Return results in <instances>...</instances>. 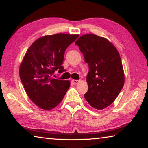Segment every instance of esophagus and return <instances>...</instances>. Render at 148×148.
<instances>
[{
    "instance_id": "esophagus-1",
    "label": "esophagus",
    "mask_w": 148,
    "mask_h": 148,
    "mask_svg": "<svg viewBox=\"0 0 148 148\" xmlns=\"http://www.w3.org/2000/svg\"><path fill=\"white\" fill-rule=\"evenodd\" d=\"M72 82H73V83L74 84H78L79 82H80L79 80H76V79H72Z\"/></svg>"
}]
</instances>
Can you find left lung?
<instances>
[{
    "instance_id": "1",
    "label": "left lung",
    "mask_w": 148,
    "mask_h": 148,
    "mask_svg": "<svg viewBox=\"0 0 148 148\" xmlns=\"http://www.w3.org/2000/svg\"><path fill=\"white\" fill-rule=\"evenodd\" d=\"M75 44L88 63V91L84 97L91 106L103 110L114 102L125 82L119 53L108 40L96 34L82 35Z\"/></svg>"
}]
</instances>
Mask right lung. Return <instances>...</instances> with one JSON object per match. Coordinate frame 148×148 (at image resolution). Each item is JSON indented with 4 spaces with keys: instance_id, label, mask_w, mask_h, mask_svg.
I'll list each match as a JSON object with an SVG mask.
<instances>
[{
    "instance_id": "add662e5",
    "label": "right lung",
    "mask_w": 148,
    "mask_h": 148,
    "mask_svg": "<svg viewBox=\"0 0 148 148\" xmlns=\"http://www.w3.org/2000/svg\"><path fill=\"white\" fill-rule=\"evenodd\" d=\"M78 34L57 33L36 40L27 49L19 66V76L29 99L41 109L54 108L71 86L69 80L52 77L63 72L64 51Z\"/></svg>"
}]
</instances>
